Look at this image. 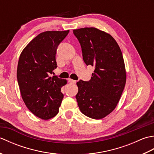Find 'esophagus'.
Masks as SVG:
<instances>
[{
    "label": "esophagus",
    "instance_id": "1",
    "mask_svg": "<svg viewBox=\"0 0 154 154\" xmlns=\"http://www.w3.org/2000/svg\"><path fill=\"white\" fill-rule=\"evenodd\" d=\"M68 81H69V82L71 83H77V81L73 80V79H69Z\"/></svg>",
    "mask_w": 154,
    "mask_h": 154
}]
</instances>
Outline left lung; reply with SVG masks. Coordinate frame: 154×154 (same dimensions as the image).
Here are the masks:
<instances>
[{"mask_svg": "<svg viewBox=\"0 0 154 154\" xmlns=\"http://www.w3.org/2000/svg\"><path fill=\"white\" fill-rule=\"evenodd\" d=\"M87 65L95 67L89 81L77 83L76 95L81 112L102 119L116 107L125 87L126 71L122 51L114 38L91 27L73 30Z\"/></svg>", "mask_w": 154, "mask_h": 154, "instance_id": "obj_1", "label": "left lung"}]
</instances>
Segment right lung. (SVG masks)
Returning <instances> with one entry per match:
<instances>
[{"label":"right lung","instance_id":"obj_1","mask_svg":"<svg viewBox=\"0 0 154 154\" xmlns=\"http://www.w3.org/2000/svg\"><path fill=\"white\" fill-rule=\"evenodd\" d=\"M69 30L42 32L31 40L20 54L17 79L23 100L28 109L42 120H49L59 112L63 94L61 87L66 79L50 77L57 68V46Z\"/></svg>","mask_w":154,"mask_h":154}]
</instances>
